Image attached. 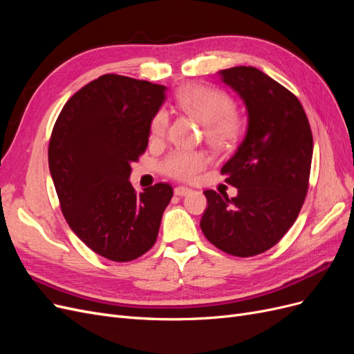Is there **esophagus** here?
<instances>
[{
	"mask_svg": "<svg viewBox=\"0 0 354 354\" xmlns=\"http://www.w3.org/2000/svg\"><path fill=\"white\" fill-rule=\"evenodd\" d=\"M189 194H192V189H189V187L178 186V187L174 189V195H176V196H186V195H189Z\"/></svg>",
	"mask_w": 354,
	"mask_h": 354,
	"instance_id": "1",
	"label": "esophagus"
}]
</instances>
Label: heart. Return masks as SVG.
<instances>
[{
	"label": "heart",
	"mask_w": 354,
	"mask_h": 354,
	"mask_svg": "<svg viewBox=\"0 0 354 354\" xmlns=\"http://www.w3.org/2000/svg\"><path fill=\"white\" fill-rule=\"evenodd\" d=\"M177 108L194 115L207 127V136L217 146L232 145L241 134L242 122L233 113V100L226 93L205 85H192L176 97ZM168 128V113L160 109L151 121V138L160 140ZM207 164V158L196 152H174L165 158L162 169L169 177L181 181L194 180Z\"/></svg>",
	"instance_id": "1"
}]
</instances>
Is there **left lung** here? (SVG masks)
Returning a JSON list of instances; mask_svg holds the SVG:
<instances>
[{
    "label": "left lung",
    "instance_id": "obj_1",
    "mask_svg": "<svg viewBox=\"0 0 354 354\" xmlns=\"http://www.w3.org/2000/svg\"><path fill=\"white\" fill-rule=\"evenodd\" d=\"M218 78L241 95L248 128L221 168L238 195L203 192L208 207L201 229L226 254L252 257L270 250L297 220L308 190L313 136L301 103L269 75L234 66Z\"/></svg>",
    "mask_w": 354,
    "mask_h": 354
}]
</instances>
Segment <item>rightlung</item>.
<instances>
[{"label": "right lung", "mask_w": 354, "mask_h": 354, "mask_svg": "<svg viewBox=\"0 0 354 354\" xmlns=\"http://www.w3.org/2000/svg\"><path fill=\"white\" fill-rule=\"evenodd\" d=\"M165 90L106 73L75 93L53 127L48 167L60 209L72 232L112 261H133L152 248L173 198L168 183L137 195L128 181Z\"/></svg>", "instance_id": "obj_1"}]
</instances>
